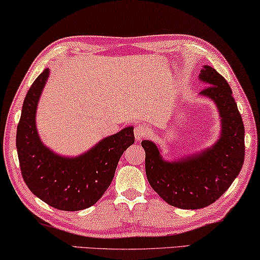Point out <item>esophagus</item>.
Wrapping results in <instances>:
<instances>
[{
	"instance_id": "obj_1",
	"label": "esophagus",
	"mask_w": 260,
	"mask_h": 260,
	"mask_svg": "<svg viewBox=\"0 0 260 260\" xmlns=\"http://www.w3.org/2000/svg\"><path fill=\"white\" fill-rule=\"evenodd\" d=\"M148 133H149V132H148L146 127L142 126V125H139L134 128V137H135V140H137V141H141L143 138L147 137Z\"/></svg>"
}]
</instances>
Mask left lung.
<instances>
[{
	"instance_id": "8db88e82",
	"label": "left lung",
	"mask_w": 260,
	"mask_h": 260,
	"mask_svg": "<svg viewBox=\"0 0 260 260\" xmlns=\"http://www.w3.org/2000/svg\"><path fill=\"white\" fill-rule=\"evenodd\" d=\"M199 80L208 85L199 96L213 101L219 112V139L211 147L172 160L163 158L156 143L141 142L150 186L166 203L183 209L204 208L219 199L244 163V125L228 82L207 64Z\"/></svg>"
}]
</instances>
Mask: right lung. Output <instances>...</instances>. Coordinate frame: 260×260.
<instances>
[{"mask_svg": "<svg viewBox=\"0 0 260 260\" xmlns=\"http://www.w3.org/2000/svg\"><path fill=\"white\" fill-rule=\"evenodd\" d=\"M48 77L47 68L36 78L24 100L16 135L20 171L30 191L44 203L60 211H82L96 204L110 186L121 155L134 143V127L102 139L78 156L56 154L41 141L36 125Z\"/></svg>", "mask_w": 260, "mask_h": 260, "instance_id": "add662e5", "label": "right lung"}]
</instances>
